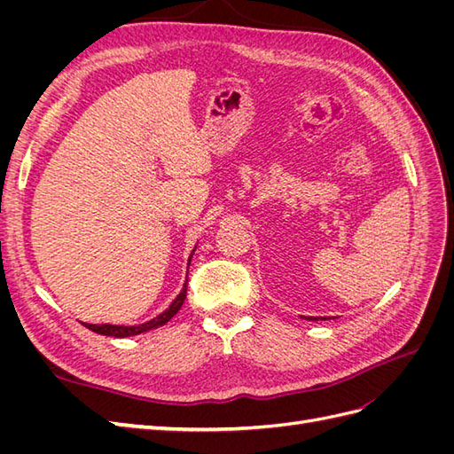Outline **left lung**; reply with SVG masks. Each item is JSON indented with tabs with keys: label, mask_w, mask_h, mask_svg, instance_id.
Segmentation results:
<instances>
[{
	"label": "left lung",
	"mask_w": 454,
	"mask_h": 454,
	"mask_svg": "<svg viewBox=\"0 0 454 454\" xmlns=\"http://www.w3.org/2000/svg\"><path fill=\"white\" fill-rule=\"evenodd\" d=\"M307 320H318V318H307ZM325 320V318H324Z\"/></svg>",
	"instance_id": "8db88e82"
}]
</instances>
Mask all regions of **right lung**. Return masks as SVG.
<instances>
[{
    "label": "right lung",
    "mask_w": 454,
    "mask_h": 454,
    "mask_svg": "<svg viewBox=\"0 0 454 454\" xmlns=\"http://www.w3.org/2000/svg\"><path fill=\"white\" fill-rule=\"evenodd\" d=\"M191 257H193V254H191ZM191 257H189V263H191ZM185 297H187V280H185V284L182 287V292L177 294V297L172 301V305L167 310H164L162 314H159L157 318H153V320H149V322L140 324V325H112V324H100L98 325V324H85V327H89L90 332H94V333L107 335V337H119V339L140 335V333L149 332V329H155L159 325H164L170 318H174L176 312L182 309Z\"/></svg>",
    "instance_id": "obj_1"
}]
</instances>
